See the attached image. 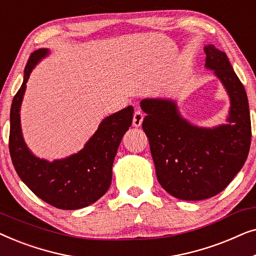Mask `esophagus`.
Here are the masks:
<instances>
[{
	"label": "esophagus",
	"mask_w": 256,
	"mask_h": 256,
	"mask_svg": "<svg viewBox=\"0 0 256 256\" xmlns=\"http://www.w3.org/2000/svg\"><path fill=\"white\" fill-rule=\"evenodd\" d=\"M143 118H144V115L142 114V112L136 110L134 113V116H132V126H134V127H136V128L140 127V126L142 124Z\"/></svg>",
	"instance_id": "esophagus-1"
}]
</instances>
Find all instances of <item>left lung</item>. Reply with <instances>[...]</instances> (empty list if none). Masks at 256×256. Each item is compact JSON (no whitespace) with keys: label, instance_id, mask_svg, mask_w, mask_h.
Here are the masks:
<instances>
[{"label":"left lung","instance_id":"1","mask_svg":"<svg viewBox=\"0 0 256 256\" xmlns=\"http://www.w3.org/2000/svg\"><path fill=\"white\" fill-rule=\"evenodd\" d=\"M205 68L214 72L230 98L226 124L198 127L180 115L176 101L143 99L142 128L160 186L182 200H202L222 192L250 152L252 127L246 90L225 52L206 45Z\"/></svg>","mask_w":256,"mask_h":256}]
</instances>
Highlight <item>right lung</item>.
Instances as JSON below:
<instances>
[{
	"label": "right lung",
	"mask_w": 256,
	"mask_h": 256,
	"mask_svg": "<svg viewBox=\"0 0 256 256\" xmlns=\"http://www.w3.org/2000/svg\"><path fill=\"white\" fill-rule=\"evenodd\" d=\"M48 54V48H40L26 62L10 110L9 152L17 174L38 198L57 208L78 210L96 202L110 188L115 155L132 126L134 108L128 106L104 118L76 154L52 162L34 155L23 138L20 104L31 72Z\"/></svg>",
	"instance_id": "obj_1"
}]
</instances>
